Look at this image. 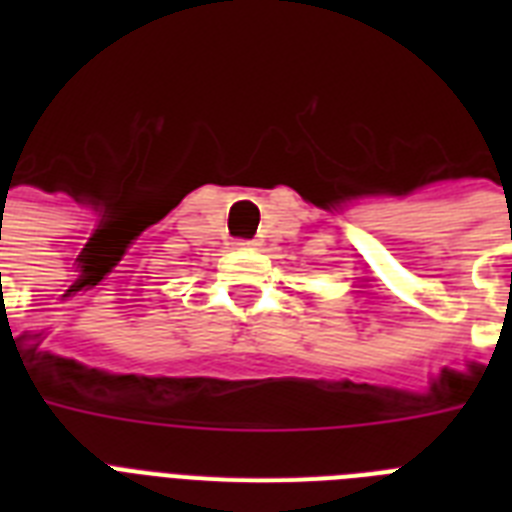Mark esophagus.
<instances>
[{
  "label": "esophagus",
  "mask_w": 512,
  "mask_h": 512,
  "mask_svg": "<svg viewBox=\"0 0 512 512\" xmlns=\"http://www.w3.org/2000/svg\"><path fill=\"white\" fill-rule=\"evenodd\" d=\"M236 247H241V249H249V247H252V241H236Z\"/></svg>",
  "instance_id": "esophagus-1"
}]
</instances>
